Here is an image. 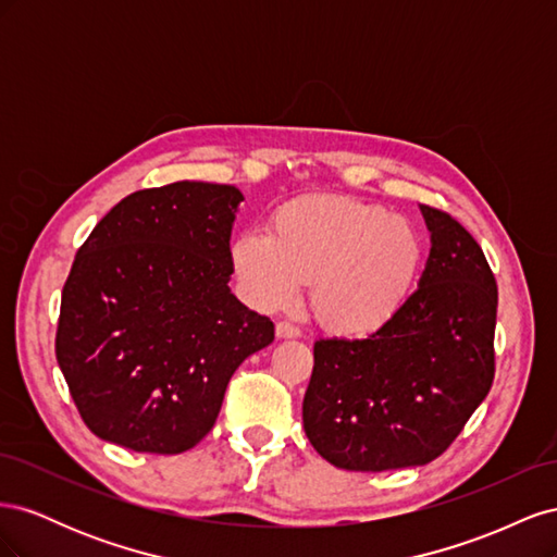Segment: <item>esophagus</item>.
<instances>
[{
  "label": "esophagus",
  "mask_w": 557,
  "mask_h": 557,
  "mask_svg": "<svg viewBox=\"0 0 557 557\" xmlns=\"http://www.w3.org/2000/svg\"><path fill=\"white\" fill-rule=\"evenodd\" d=\"M299 334H301L299 327L288 323V320H281V323L276 325V336H278V339H297Z\"/></svg>",
  "instance_id": "34e87169"
}]
</instances>
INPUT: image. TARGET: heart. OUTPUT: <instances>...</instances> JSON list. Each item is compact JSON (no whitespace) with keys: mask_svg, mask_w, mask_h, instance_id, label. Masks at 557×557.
<instances>
[{"mask_svg":"<svg viewBox=\"0 0 557 557\" xmlns=\"http://www.w3.org/2000/svg\"><path fill=\"white\" fill-rule=\"evenodd\" d=\"M244 297L262 311L293 307L311 281L315 318L339 334H367L404 309L423 267V242L404 215L350 197L288 201L272 234L246 230L230 246Z\"/></svg>","mask_w":557,"mask_h":557,"instance_id":"heart-1","label":"heart"}]
</instances>
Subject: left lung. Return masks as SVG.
<instances>
[{
	"instance_id": "obj_1",
	"label": "left lung",
	"mask_w": 557,
	"mask_h": 557,
	"mask_svg": "<svg viewBox=\"0 0 557 557\" xmlns=\"http://www.w3.org/2000/svg\"><path fill=\"white\" fill-rule=\"evenodd\" d=\"M420 213L430 256L404 309L362 339L313 344L301 420L311 446L339 469L432 462L491 393L495 276L455 218L425 205Z\"/></svg>"
}]
</instances>
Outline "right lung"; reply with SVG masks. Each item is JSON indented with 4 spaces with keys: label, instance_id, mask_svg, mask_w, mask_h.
I'll list each match as a JSON object with an SVG mask.
<instances>
[{
    "label": "right lung",
    "instance_id": "right-lung-1",
    "mask_svg": "<svg viewBox=\"0 0 557 557\" xmlns=\"http://www.w3.org/2000/svg\"><path fill=\"white\" fill-rule=\"evenodd\" d=\"M242 201L205 181L132 193L78 248L55 356L99 440L160 455L197 446L237 367L274 342L272 320L227 285Z\"/></svg>",
    "mask_w": 557,
    "mask_h": 557
}]
</instances>
